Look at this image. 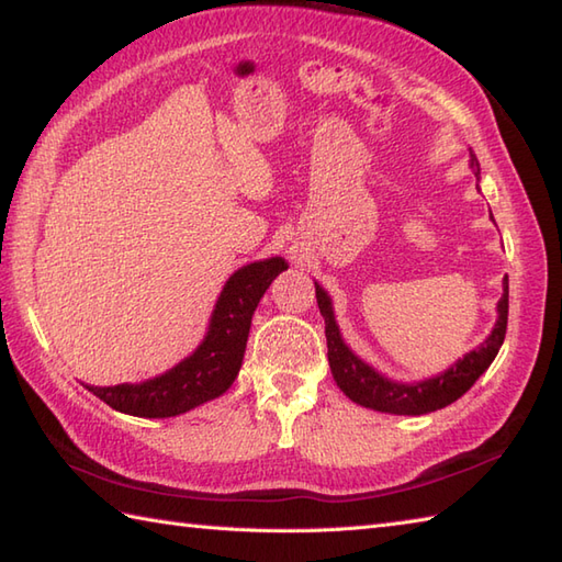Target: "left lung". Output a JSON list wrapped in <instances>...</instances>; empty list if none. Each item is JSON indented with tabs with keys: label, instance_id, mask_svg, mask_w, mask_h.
I'll list each match as a JSON object with an SVG mask.
<instances>
[{
	"label": "left lung",
	"instance_id": "8db88e82",
	"mask_svg": "<svg viewBox=\"0 0 562 562\" xmlns=\"http://www.w3.org/2000/svg\"><path fill=\"white\" fill-rule=\"evenodd\" d=\"M469 166L473 169L475 178H481V164L475 159L473 149H469ZM493 217V214H491ZM316 284V302L321 308V316L326 321V340H328V362L330 372L340 391L355 401L357 405L372 408L379 413L391 415H425L435 413L439 408H447L453 401H459L465 391H469L479 376L499 352V345L505 340L507 333V312H509V282L503 280V296L497 302V321L479 348L465 352L461 360L453 362L445 372H439L423 381H413V384H403V381H393L376 372L360 360L342 340L336 312H333V302L328 292Z\"/></svg>",
	"mask_w": 562,
	"mask_h": 562
}]
</instances>
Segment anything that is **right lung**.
I'll return each instance as SVG.
<instances>
[{"label": "right lung", "mask_w": 562, "mask_h": 562, "mask_svg": "<svg viewBox=\"0 0 562 562\" xmlns=\"http://www.w3.org/2000/svg\"><path fill=\"white\" fill-rule=\"evenodd\" d=\"M282 270L288 262L280 256L238 268L217 296L205 338L169 372L139 384L87 389L113 411L137 417H173L222 396L241 369L256 306Z\"/></svg>", "instance_id": "add662e5"}]
</instances>
